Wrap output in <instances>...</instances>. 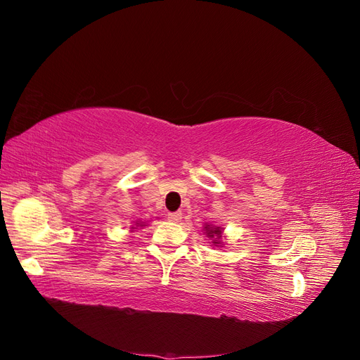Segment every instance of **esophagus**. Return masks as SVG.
<instances>
[{
  "label": "esophagus",
  "mask_w": 360,
  "mask_h": 360,
  "mask_svg": "<svg viewBox=\"0 0 360 360\" xmlns=\"http://www.w3.org/2000/svg\"><path fill=\"white\" fill-rule=\"evenodd\" d=\"M167 216L171 222H179L181 219V212H172V213H168Z\"/></svg>",
  "instance_id": "1"
}]
</instances>
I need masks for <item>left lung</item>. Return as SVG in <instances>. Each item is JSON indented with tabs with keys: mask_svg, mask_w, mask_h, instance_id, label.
<instances>
[{
	"mask_svg": "<svg viewBox=\"0 0 360 360\" xmlns=\"http://www.w3.org/2000/svg\"><path fill=\"white\" fill-rule=\"evenodd\" d=\"M205 233H207V236H209V237L214 238V243H216V245L221 243V242H219V238H221V230H219V226L210 228V225H207V226H205Z\"/></svg>",
	"mask_w": 360,
	"mask_h": 360,
	"instance_id": "left-lung-1",
	"label": "left lung"
}]
</instances>
